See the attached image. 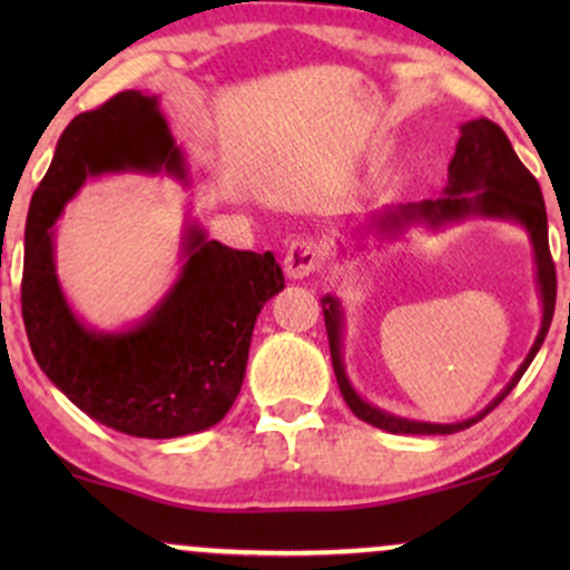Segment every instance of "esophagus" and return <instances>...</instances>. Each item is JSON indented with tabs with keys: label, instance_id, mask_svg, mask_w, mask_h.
Segmentation results:
<instances>
[{
	"label": "esophagus",
	"instance_id": "obj_1",
	"mask_svg": "<svg viewBox=\"0 0 570 570\" xmlns=\"http://www.w3.org/2000/svg\"><path fill=\"white\" fill-rule=\"evenodd\" d=\"M318 267V246L313 240H294L284 254V273L286 278L299 281L307 278Z\"/></svg>",
	"mask_w": 570,
	"mask_h": 570
}]
</instances>
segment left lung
<instances>
[{
    "label": "left lung",
    "instance_id": "obj_1",
    "mask_svg": "<svg viewBox=\"0 0 570 570\" xmlns=\"http://www.w3.org/2000/svg\"><path fill=\"white\" fill-rule=\"evenodd\" d=\"M469 217L507 219L525 227L533 246L535 286H539L541 299L539 335H535L525 362L514 372L512 381L503 385L501 394L485 410L476 412L474 417H466L461 423L410 421V417L391 415V412L375 407L367 399L356 394L343 364V307H340L337 297L326 294L322 299L324 324L326 337H330L332 367H335L340 394H343L353 415L362 417L370 426L391 431V434H455V431L474 426L490 410L499 407L501 399L520 383V377L531 367L533 356L539 353L541 343H544L549 324H552L554 297H558V278H554V263L552 254H549L547 238V208L544 198H541L539 181L522 166L512 144L507 139V134L495 122L485 120V117L463 122L461 139L455 144V155L448 166V187H444L442 198L383 208V212L372 214L367 227L377 235H399L407 230L410 225H429L431 230H440L444 225H453V222H463Z\"/></svg>",
    "mask_w": 570,
    "mask_h": 570
}]
</instances>
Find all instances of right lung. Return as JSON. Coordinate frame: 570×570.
Here are the masks:
<instances>
[{
  "instance_id": "add662e5",
  "label": "right lung",
  "mask_w": 570,
  "mask_h": 570,
  "mask_svg": "<svg viewBox=\"0 0 570 570\" xmlns=\"http://www.w3.org/2000/svg\"><path fill=\"white\" fill-rule=\"evenodd\" d=\"M171 174L187 181L158 96L122 90L77 115L58 139L26 219L21 311L31 353L58 391L104 426L144 440L212 429L246 375L259 311L284 289L271 252H238L189 222L181 271L139 324L90 330L71 311L56 273V222L94 176Z\"/></svg>"
}]
</instances>
